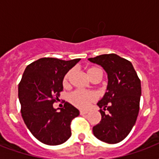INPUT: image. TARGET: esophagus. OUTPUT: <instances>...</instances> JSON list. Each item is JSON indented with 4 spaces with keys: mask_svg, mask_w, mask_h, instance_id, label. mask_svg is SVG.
Here are the masks:
<instances>
[{
    "mask_svg": "<svg viewBox=\"0 0 159 159\" xmlns=\"http://www.w3.org/2000/svg\"><path fill=\"white\" fill-rule=\"evenodd\" d=\"M88 113V111H80V115L81 116H83V115H86V114Z\"/></svg>",
    "mask_w": 159,
    "mask_h": 159,
    "instance_id": "1",
    "label": "esophagus"
}]
</instances>
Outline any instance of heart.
<instances>
[{"instance_id":"obj_1","label":"heart","mask_w":159,"mask_h":159,"mask_svg":"<svg viewBox=\"0 0 159 159\" xmlns=\"http://www.w3.org/2000/svg\"><path fill=\"white\" fill-rule=\"evenodd\" d=\"M72 72H73V70H70L65 74L63 80H62V85L64 87H67L69 85ZM98 73L102 74V71L97 67H90L87 70V74L91 79H92ZM97 99V95L94 92H86V91H82V90H76L69 95V102L76 107L81 109L87 108L92 102H95Z\"/></svg>"}]
</instances>
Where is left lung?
<instances>
[{
    "instance_id": "8db88e82",
    "label": "left lung",
    "mask_w": 159,
    "mask_h": 159,
    "mask_svg": "<svg viewBox=\"0 0 159 159\" xmlns=\"http://www.w3.org/2000/svg\"><path fill=\"white\" fill-rule=\"evenodd\" d=\"M88 60L102 66L108 77L106 92L97 103L102 120L93 127V134L103 142L117 143L129 134L137 120L140 80L132 63L117 54H102ZM106 109L108 114L104 113Z\"/></svg>"
}]
</instances>
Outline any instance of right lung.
<instances>
[{
	"label": "right lung",
	"instance_id": "right-lung-1",
	"mask_svg": "<svg viewBox=\"0 0 159 159\" xmlns=\"http://www.w3.org/2000/svg\"><path fill=\"white\" fill-rule=\"evenodd\" d=\"M80 60L42 57L24 72L18 87L21 115L29 130L41 143L58 145L71 137L70 125L79 111L68 102L60 111L53 104L63 89L65 74Z\"/></svg>",
	"mask_w": 159,
	"mask_h": 159
}]
</instances>
